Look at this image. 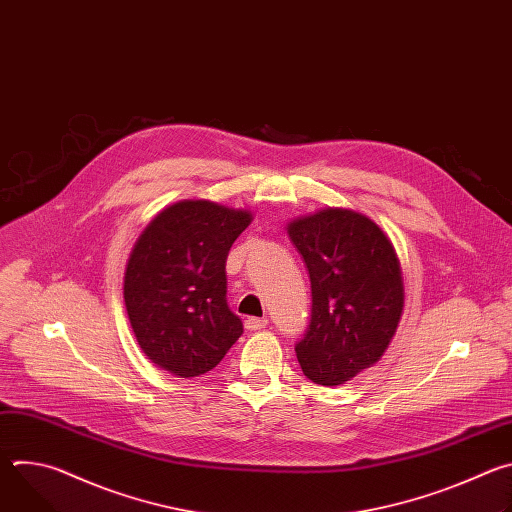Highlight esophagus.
I'll return each instance as SVG.
<instances>
[{
  "instance_id": "1",
  "label": "esophagus",
  "mask_w": 512,
  "mask_h": 512,
  "mask_svg": "<svg viewBox=\"0 0 512 512\" xmlns=\"http://www.w3.org/2000/svg\"><path fill=\"white\" fill-rule=\"evenodd\" d=\"M267 326V318H247L245 320V328L249 332H255V330H263Z\"/></svg>"
}]
</instances>
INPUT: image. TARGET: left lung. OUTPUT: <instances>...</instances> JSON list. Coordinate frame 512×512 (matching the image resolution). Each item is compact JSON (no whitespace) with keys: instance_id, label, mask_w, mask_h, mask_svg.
<instances>
[{"instance_id":"1","label":"left lung","mask_w":512,"mask_h":512,"mask_svg":"<svg viewBox=\"0 0 512 512\" xmlns=\"http://www.w3.org/2000/svg\"><path fill=\"white\" fill-rule=\"evenodd\" d=\"M312 287V314L296 354L304 375L334 387L375 364L403 310V277L387 235L352 210L328 208L287 229Z\"/></svg>"}]
</instances>
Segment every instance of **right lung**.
Returning a JSON list of instances; mask_svg holds the SVG:
<instances>
[{
	"label": "right lung",
	"mask_w": 512,
	"mask_h": 512,
	"mask_svg": "<svg viewBox=\"0 0 512 512\" xmlns=\"http://www.w3.org/2000/svg\"><path fill=\"white\" fill-rule=\"evenodd\" d=\"M247 210L184 200L162 210L137 239L123 298L141 350L176 377L214 369L243 334L227 304V257L249 227Z\"/></svg>",
	"instance_id": "obj_1"
}]
</instances>
